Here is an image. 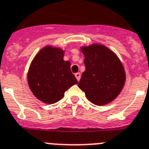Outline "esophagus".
Instances as JSON below:
<instances>
[{"label": "esophagus", "mask_w": 149, "mask_h": 149, "mask_svg": "<svg viewBox=\"0 0 149 149\" xmlns=\"http://www.w3.org/2000/svg\"><path fill=\"white\" fill-rule=\"evenodd\" d=\"M74 75H75V77H76V78H77V80H80V74L79 73V72H77V73H76L75 74H74Z\"/></svg>", "instance_id": "34e87169"}]
</instances>
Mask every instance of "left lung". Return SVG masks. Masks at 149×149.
I'll return each instance as SVG.
<instances>
[{
	"instance_id": "8db88e82",
	"label": "left lung",
	"mask_w": 149,
	"mask_h": 149,
	"mask_svg": "<svg viewBox=\"0 0 149 149\" xmlns=\"http://www.w3.org/2000/svg\"><path fill=\"white\" fill-rule=\"evenodd\" d=\"M86 70L77 86L97 106L111 103L122 91L125 72L115 53L101 44L82 46Z\"/></svg>"
}]
</instances>
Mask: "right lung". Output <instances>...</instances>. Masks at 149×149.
<instances>
[{"instance_id": "obj_1", "label": "right lung", "mask_w": 149, "mask_h": 149, "mask_svg": "<svg viewBox=\"0 0 149 149\" xmlns=\"http://www.w3.org/2000/svg\"><path fill=\"white\" fill-rule=\"evenodd\" d=\"M64 51L46 46L32 60L27 74L30 90L39 100L53 104L77 80L70 69V61L63 60Z\"/></svg>"}]
</instances>
